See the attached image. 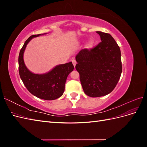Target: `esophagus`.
Wrapping results in <instances>:
<instances>
[{
    "instance_id": "esophagus-1",
    "label": "esophagus",
    "mask_w": 147,
    "mask_h": 147,
    "mask_svg": "<svg viewBox=\"0 0 147 147\" xmlns=\"http://www.w3.org/2000/svg\"><path fill=\"white\" fill-rule=\"evenodd\" d=\"M72 64H73L74 66V67H75V65H76V64H77V62H76V61H75V59H73V60L72 61Z\"/></svg>"
}]
</instances>
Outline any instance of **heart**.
I'll use <instances>...</instances> for the list:
<instances>
[{"mask_svg": "<svg viewBox=\"0 0 147 147\" xmlns=\"http://www.w3.org/2000/svg\"><path fill=\"white\" fill-rule=\"evenodd\" d=\"M94 44H95V40L92 38H91L90 39L88 40V42L85 44V48L86 49L92 48L94 45Z\"/></svg>", "mask_w": 147, "mask_h": 147, "instance_id": "heart-1", "label": "heart"}]
</instances>
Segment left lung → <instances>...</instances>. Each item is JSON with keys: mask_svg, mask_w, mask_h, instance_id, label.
<instances>
[{"mask_svg": "<svg viewBox=\"0 0 147 147\" xmlns=\"http://www.w3.org/2000/svg\"><path fill=\"white\" fill-rule=\"evenodd\" d=\"M101 42L88 50L84 49L75 56V68L84 93L91 97L104 96L112 92L122 72L121 51L112 35L97 31Z\"/></svg>", "mask_w": 147, "mask_h": 147, "instance_id": "obj_1", "label": "left lung"}]
</instances>
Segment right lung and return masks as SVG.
Wrapping results in <instances>:
<instances>
[{"label": "right lung", "mask_w": 147, "mask_h": 147, "mask_svg": "<svg viewBox=\"0 0 147 147\" xmlns=\"http://www.w3.org/2000/svg\"><path fill=\"white\" fill-rule=\"evenodd\" d=\"M47 34L31 35L25 42L19 54V73L24 86L31 94L40 99L51 100L63 94L67 78L74 67L70 62L57 65L49 72L40 74H34L27 68L24 61V53L27 45L33 38Z\"/></svg>", "instance_id": "right-lung-1"}]
</instances>
